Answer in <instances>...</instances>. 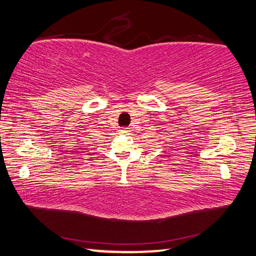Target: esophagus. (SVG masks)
Segmentation results:
<instances>
[{"instance_id": "obj_1", "label": "esophagus", "mask_w": 256, "mask_h": 256, "mask_svg": "<svg viewBox=\"0 0 256 256\" xmlns=\"http://www.w3.org/2000/svg\"><path fill=\"white\" fill-rule=\"evenodd\" d=\"M119 132H120V134H127L130 132V128H128V127H122L120 130H119Z\"/></svg>"}]
</instances>
